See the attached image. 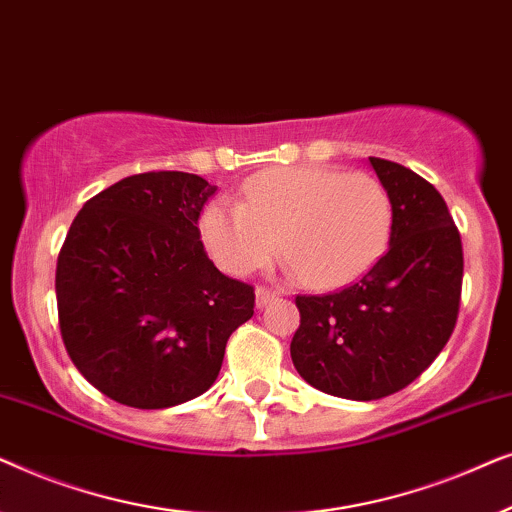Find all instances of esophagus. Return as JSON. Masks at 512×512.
Segmentation results:
<instances>
[{"label":"esophagus","mask_w":512,"mask_h":512,"mask_svg":"<svg viewBox=\"0 0 512 512\" xmlns=\"http://www.w3.org/2000/svg\"><path fill=\"white\" fill-rule=\"evenodd\" d=\"M277 296H279L277 291L265 289V286H258V289H256V307H258V310H263V307L270 305Z\"/></svg>","instance_id":"esophagus-1"}]
</instances>
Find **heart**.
Returning <instances> with one entry per match:
<instances>
[{"mask_svg":"<svg viewBox=\"0 0 512 512\" xmlns=\"http://www.w3.org/2000/svg\"><path fill=\"white\" fill-rule=\"evenodd\" d=\"M242 193V202H209L200 216L202 242L230 275L263 268L282 242L289 275L314 289H342L387 251L394 202L373 174L272 167L244 181Z\"/></svg>","mask_w":512,"mask_h":512,"instance_id":"heart-1","label":"heart"}]
</instances>
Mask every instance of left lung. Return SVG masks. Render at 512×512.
<instances>
[{"mask_svg": "<svg viewBox=\"0 0 512 512\" xmlns=\"http://www.w3.org/2000/svg\"><path fill=\"white\" fill-rule=\"evenodd\" d=\"M370 165L394 202L389 251L363 279L328 296H298L291 359L324 394L377 401L417 380L457 324L464 251L443 195L408 167Z\"/></svg>", "mask_w": 512, "mask_h": 512, "instance_id": "obj_1", "label": "left lung"}]
</instances>
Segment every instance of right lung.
I'll return each mask as SVG.
<instances>
[{
	"label": "right lung",
	"instance_id": "obj_1",
	"mask_svg": "<svg viewBox=\"0 0 512 512\" xmlns=\"http://www.w3.org/2000/svg\"><path fill=\"white\" fill-rule=\"evenodd\" d=\"M214 191L198 174H132L69 228L55 270L62 342L111 401L160 410L205 394L254 314V286L216 270L200 240Z\"/></svg>",
	"mask_w": 512,
	"mask_h": 512
}]
</instances>
